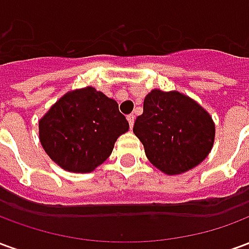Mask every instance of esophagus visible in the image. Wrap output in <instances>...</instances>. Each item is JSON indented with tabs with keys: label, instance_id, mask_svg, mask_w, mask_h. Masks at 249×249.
<instances>
[{
	"label": "esophagus",
	"instance_id": "obj_1",
	"mask_svg": "<svg viewBox=\"0 0 249 249\" xmlns=\"http://www.w3.org/2000/svg\"><path fill=\"white\" fill-rule=\"evenodd\" d=\"M126 119H128V123H129L130 128H133V124H135V116H133V114H129Z\"/></svg>",
	"mask_w": 249,
	"mask_h": 249
}]
</instances>
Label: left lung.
I'll use <instances>...</instances> for the list:
<instances>
[{
	"instance_id": "left-lung-1",
	"label": "left lung",
	"mask_w": 249,
	"mask_h": 249,
	"mask_svg": "<svg viewBox=\"0 0 249 249\" xmlns=\"http://www.w3.org/2000/svg\"><path fill=\"white\" fill-rule=\"evenodd\" d=\"M148 160L165 175L197 167L213 146L212 116L187 94L153 89L133 126Z\"/></svg>"
}]
</instances>
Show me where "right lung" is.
Returning <instances> with one entry per match:
<instances>
[{
    "instance_id": "obj_1",
    "label": "right lung",
    "mask_w": 249,
    "mask_h": 249,
    "mask_svg": "<svg viewBox=\"0 0 249 249\" xmlns=\"http://www.w3.org/2000/svg\"><path fill=\"white\" fill-rule=\"evenodd\" d=\"M129 129L119 104L93 87L65 93L38 121L41 145L68 172L89 173Z\"/></svg>"
}]
</instances>
